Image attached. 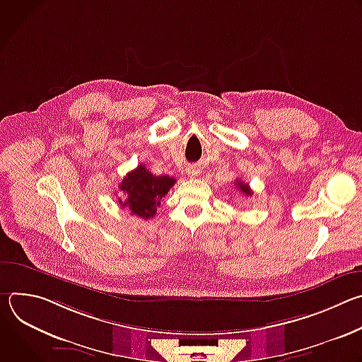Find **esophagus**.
<instances>
[{"mask_svg": "<svg viewBox=\"0 0 362 362\" xmlns=\"http://www.w3.org/2000/svg\"><path fill=\"white\" fill-rule=\"evenodd\" d=\"M186 173L189 175V177H196L200 173V169L197 166H189L186 169Z\"/></svg>", "mask_w": 362, "mask_h": 362, "instance_id": "1", "label": "esophagus"}]
</instances>
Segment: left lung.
Returning <instances> with one entry per match:
<instances>
[{
	"label": "left lung",
	"instance_id": "left-lung-1",
	"mask_svg": "<svg viewBox=\"0 0 362 362\" xmlns=\"http://www.w3.org/2000/svg\"><path fill=\"white\" fill-rule=\"evenodd\" d=\"M235 183H236V187L240 189V192L243 193V196H246V197H247V196H252L253 192L250 190V187H249L247 183H245V182H242V180H236Z\"/></svg>",
	"mask_w": 362,
	"mask_h": 362
}]
</instances>
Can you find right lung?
Returning a JSON list of instances; mask_svg holds the SVG:
<instances>
[{
  "instance_id": "obj_1",
  "label": "right lung",
  "mask_w": 362,
  "mask_h": 362,
  "mask_svg": "<svg viewBox=\"0 0 362 362\" xmlns=\"http://www.w3.org/2000/svg\"><path fill=\"white\" fill-rule=\"evenodd\" d=\"M170 176H154L144 165H139L134 170L129 172L119 185V190L126 194V199H119L122 208H127L132 215L141 219H150L156 215L160 200L169 193L175 185Z\"/></svg>"
}]
</instances>
